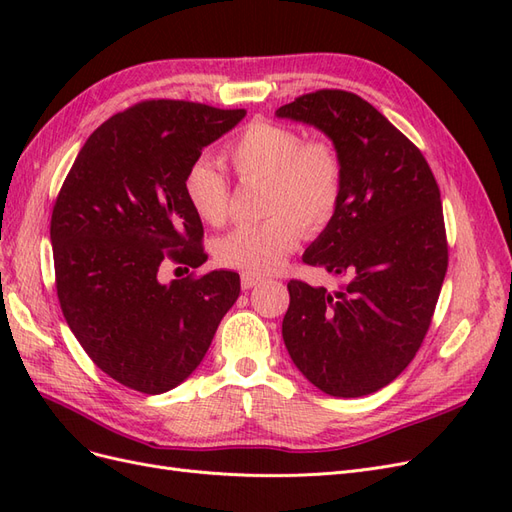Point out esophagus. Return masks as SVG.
Returning <instances> with one entry per match:
<instances>
[{"label": "esophagus", "mask_w": 512, "mask_h": 512, "mask_svg": "<svg viewBox=\"0 0 512 512\" xmlns=\"http://www.w3.org/2000/svg\"><path fill=\"white\" fill-rule=\"evenodd\" d=\"M260 282H262V277H258V275H250V273H243V275H241V286H243V290L256 288Z\"/></svg>", "instance_id": "obj_1"}]
</instances>
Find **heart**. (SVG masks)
Returning a JSON list of instances; mask_svg holds the SVG:
<instances>
[{"label": "heart", "mask_w": 512, "mask_h": 512, "mask_svg": "<svg viewBox=\"0 0 512 512\" xmlns=\"http://www.w3.org/2000/svg\"><path fill=\"white\" fill-rule=\"evenodd\" d=\"M224 158L241 181L262 183L258 224L237 226L215 243L224 267L269 275L299 245L303 228L318 232L342 203L344 164L327 138H303L284 123L252 121L232 141ZM185 196L203 222L220 226L228 213V181L209 160H198L185 175Z\"/></svg>", "instance_id": "1"}]
</instances>
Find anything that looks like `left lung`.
I'll list each match as a JSON object with an SVG mask.
<instances>
[{
	"mask_svg": "<svg viewBox=\"0 0 512 512\" xmlns=\"http://www.w3.org/2000/svg\"><path fill=\"white\" fill-rule=\"evenodd\" d=\"M275 115L327 134L344 164L342 203L303 262L346 286L290 280L284 344L322 393H376L410 365L440 297L448 267L440 188L423 153L350 91L320 89Z\"/></svg>",
	"mask_w": 512,
	"mask_h": 512,
	"instance_id": "1",
	"label": "left lung"
}]
</instances>
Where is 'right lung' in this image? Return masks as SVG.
<instances>
[{
  "mask_svg": "<svg viewBox=\"0 0 512 512\" xmlns=\"http://www.w3.org/2000/svg\"><path fill=\"white\" fill-rule=\"evenodd\" d=\"M245 117L183 100H147L113 115L87 138L61 185L51 218L61 312L104 374L160 395L205 359L235 305V271L170 284V258L192 269L207 260L203 222L185 196L200 153Z\"/></svg>",
  "mask_w": 512,
  "mask_h": 512,
  "instance_id": "obj_1",
  "label": "right lung"
}]
</instances>
